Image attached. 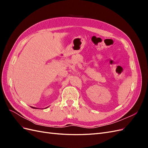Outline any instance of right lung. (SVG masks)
Returning <instances> with one entry per match:
<instances>
[{
	"label": "right lung",
	"mask_w": 148,
	"mask_h": 148,
	"mask_svg": "<svg viewBox=\"0 0 148 148\" xmlns=\"http://www.w3.org/2000/svg\"><path fill=\"white\" fill-rule=\"evenodd\" d=\"M48 107H46L45 109H46V108H47ZM31 108H33V109H38V108H36V107H31Z\"/></svg>",
	"instance_id": "obj_1"
}]
</instances>
